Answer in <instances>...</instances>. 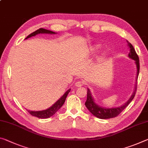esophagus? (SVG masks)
<instances>
[{
  "label": "esophagus",
  "mask_w": 148,
  "mask_h": 148,
  "mask_svg": "<svg viewBox=\"0 0 148 148\" xmlns=\"http://www.w3.org/2000/svg\"><path fill=\"white\" fill-rule=\"evenodd\" d=\"M82 85H83V83H82V82H81V81L76 82L74 84V86L76 87H81Z\"/></svg>",
  "instance_id": "34e87169"
}]
</instances>
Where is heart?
I'll return each mask as SVG.
<instances>
[{
	"label": "heart",
	"instance_id": "obj_1",
	"mask_svg": "<svg viewBox=\"0 0 148 148\" xmlns=\"http://www.w3.org/2000/svg\"><path fill=\"white\" fill-rule=\"evenodd\" d=\"M101 48V45L100 44H95V45H93L92 46L90 47V51L91 53H95L97 52V51L99 50V49ZM108 52L107 51H103L101 53V58L103 59H104V58H106L107 56H108Z\"/></svg>",
	"mask_w": 148,
	"mask_h": 148
}]
</instances>
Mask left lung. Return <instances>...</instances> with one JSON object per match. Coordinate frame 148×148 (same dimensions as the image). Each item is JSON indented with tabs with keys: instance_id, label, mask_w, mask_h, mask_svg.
Segmentation results:
<instances>
[{
	"instance_id": "left-lung-1",
	"label": "left lung",
	"mask_w": 148,
	"mask_h": 148,
	"mask_svg": "<svg viewBox=\"0 0 148 148\" xmlns=\"http://www.w3.org/2000/svg\"><path fill=\"white\" fill-rule=\"evenodd\" d=\"M128 46L130 49V52L128 55V57L131 58V59L134 60L135 61L136 66V84L134 86V90L132 93V95L129 98V99L126 101L125 103L122 105L121 106L117 107H112V108H107L101 107L97 104L95 101V99H93L91 95V91L90 89L88 88V92H87V100L85 103L86 107L88 111H90L93 115L97 117V118L101 119H107L114 118L116 116H118L121 112L123 111L125 108L130 104V103L132 101V99L134 97L136 92V87H137V79L138 77V74H139L140 71V63H139V58L137 55L136 53L135 49H134L132 45L127 41Z\"/></svg>"
}]
</instances>
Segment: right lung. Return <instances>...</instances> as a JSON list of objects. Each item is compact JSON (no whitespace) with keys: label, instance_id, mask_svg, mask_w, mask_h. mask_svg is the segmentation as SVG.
I'll use <instances>...</instances> for the list:
<instances>
[{"label":"right lung","instance_id":"1","mask_svg":"<svg viewBox=\"0 0 148 148\" xmlns=\"http://www.w3.org/2000/svg\"><path fill=\"white\" fill-rule=\"evenodd\" d=\"M40 34H56L57 33L52 32V31H50V30H48V29H43V28H40V29L36 30V31L33 32L32 34L29 35V36H28L25 39L29 38V37H32L33 36H36V35ZM70 90H71V89L68 90L64 93V94L57 101H56L55 103L52 105V106L48 108V109H47L45 110H43V111H29V110H27V111H28V112H29L30 114H32V116L38 117V118H39V119L49 118V117L52 116L53 114H55L56 112H57L58 110L60 109V107L62 106L63 104L64 103L66 98L68 94H69V93L70 91Z\"/></svg>","mask_w":148,"mask_h":148}]
</instances>
